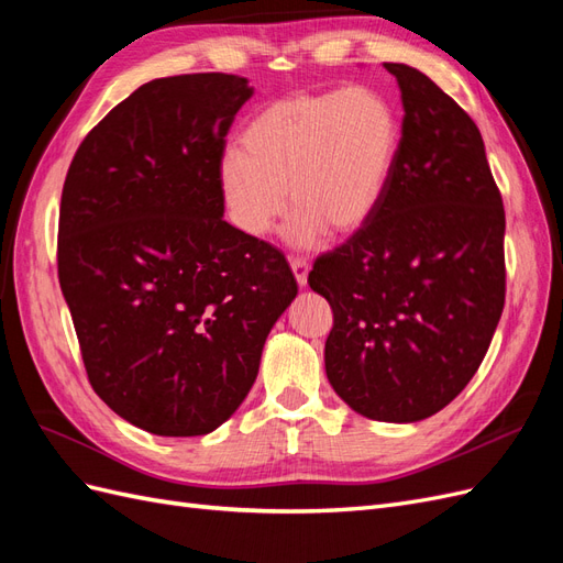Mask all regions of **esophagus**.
Returning <instances> with one entry per match:
<instances>
[{
  "label": "esophagus",
  "instance_id": "34e87169",
  "mask_svg": "<svg viewBox=\"0 0 563 563\" xmlns=\"http://www.w3.org/2000/svg\"><path fill=\"white\" fill-rule=\"evenodd\" d=\"M291 269H294V275H296L298 286H305V284H308L310 263H308V258H305V255H291Z\"/></svg>",
  "mask_w": 563,
  "mask_h": 563
}]
</instances>
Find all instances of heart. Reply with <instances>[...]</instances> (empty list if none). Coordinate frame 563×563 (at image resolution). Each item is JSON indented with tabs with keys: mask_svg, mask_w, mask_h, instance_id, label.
<instances>
[{
	"mask_svg": "<svg viewBox=\"0 0 563 563\" xmlns=\"http://www.w3.org/2000/svg\"><path fill=\"white\" fill-rule=\"evenodd\" d=\"M401 124L389 100L366 87L294 93L255 114L242 150L228 147L218 187L232 223L265 236L286 211L288 244L317 246L327 230L343 234L376 213L395 172ZM289 195H285V185Z\"/></svg>",
	"mask_w": 563,
	"mask_h": 563,
	"instance_id": "obj_1",
	"label": "heart"
}]
</instances>
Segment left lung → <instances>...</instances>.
Segmentation results:
<instances>
[{
  "instance_id": "left-lung-1",
  "label": "left lung",
  "mask_w": 563,
  "mask_h": 563,
  "mask_svg": "<svg viewBox=\"0 0 563 563\" xmlns=\"http://www.w3.org/2000/svg\"><path fill=\"white\" fill-rule=\"evenodd\" d=\"M385 70L404 106L395 172L308 282L333 310L323 362L338 397L371 420L416 422L465 389L496 333L505 209L472 117L416 67Z\"/></svg>"
}]
</instances>
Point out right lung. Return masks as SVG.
I'll return each instance as SVG.
<instances>
[{
	"instance_id": "1",
	"label": "right lung",
	"mask_w": 563,
	"mask_h": 563,
	"mask_svg": "<svg viewBox=\"0 0 563 563\" xmlns=\"http://www.w3.org/2000/svg\"><path fill=\"white\" fill-rule=\"evenodd\" d=\"M244 77L143 84L67 168L58 279L96 395L159 437L223 424L298 284L284 253L223 220L218 164Z\"/></svg>"
}]
</instances>
